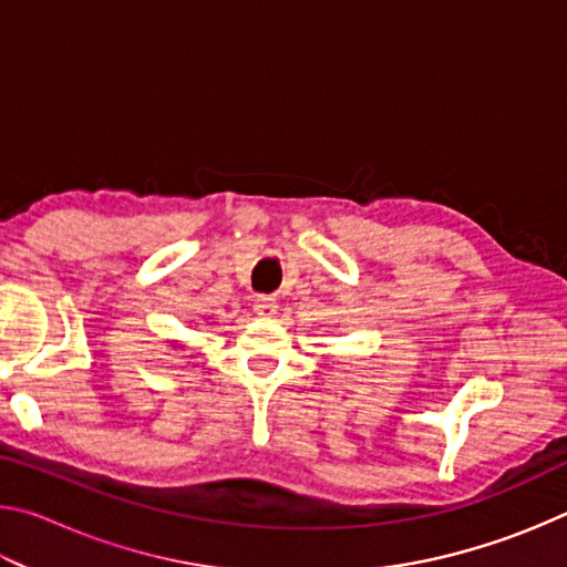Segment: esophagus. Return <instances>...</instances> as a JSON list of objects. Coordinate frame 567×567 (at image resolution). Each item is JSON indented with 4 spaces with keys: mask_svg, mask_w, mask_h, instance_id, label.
Here are the masks:
<instances>
[{
    "mask_svg": "<svg viewBox=\"0 0 567 567\" xmlns=\"http://www.w3.org/2000/svg\"><path fill=\"white\" fill-rule=\"evenodd\" d=\"M255 312L260 315V318H275V315H277V300H275V297H267V295L257 297V300H255Z\"/></svg>",
    "mask_w": 567,
    "mask_h": 567,
    "instance_id": "1",
    "label": "esophagus"
}]
</instances>
